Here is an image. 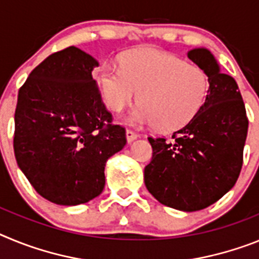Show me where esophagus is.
Returning <instances> with one entry per match:
<instances>
[{
  "label": "esophagus",
  "mask_w": 259,
  "mask_h": 259,
  "mask_svg": "<svg viewBox=\"0 0 259 259\" xmlns=\"http://www.w3.org/2000/svg\"><path fill=\"white\" fill-rule=\"evenodd\" d=\"M139 137V134H137L136 132H133V130L127 129L126 130V139H127V142L132 143L134 139H137Z\"/></svg>",
  "instance_id": "34e87169"
}]
</instances>
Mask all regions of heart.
<instances>
[{"mask_svg":"<svg viewBox=\"0 0 259 259\" xmlns=\"http://www.w3.org/2000/svg\"><path fill=\"white\" fill-rule=\"evenodd\" d=\"M96 79L108 108L121 112L138 100L127 122L156 125L175 132L192 122L203 108L210 79L207 73L183 58L152 48H139L120 56V67L102 65Z\"/></svg>","mask_w":259,"mask_h":259,"instance_id":"1","label":"heart"}]
</instances>
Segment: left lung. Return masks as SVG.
Returning <instances> with one entry per match:
<instances>
[{
    "mask_svg": "<svg viewBox=\"0 0 259 259\" xmlns=\"http://www.w3.org/2000/svg\"><path fill=\"white\" fill-rule=\"evenodd\" d=\"M188 57L207 73V99L170 141L148 138L152 159L145 168V184L160 203L192 212L219 201L236 184L249 121L237 83L220 71L211 52L195 48Z\"/></svg>",
    "mask_w": 259,
    "mask_h": 259,
    "instance_id": "obj_1",
    "label": "left lung"
}]
</instances>
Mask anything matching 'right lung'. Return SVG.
Segmentation results:
<instances>
[{"instance_id":"1","label":"right lung","mask_w":259,"mask_h":259,"mask_svg":"<svg viewBox=\"0 0 259 259\" xmlns=\"http://www.w3.org/2000/svg\"><path fill=\"white\" fill-rule=\"evenodd\" d=\"M95 57L75 47L56 52L31 71L18 92L14 154L36 192L64 206L103 192L105 163L126 145L112 122L92 70Z\"/></svg>"}]
</instances>
